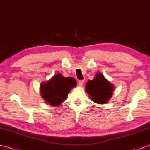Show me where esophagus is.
<instances>
[{
    "label": "esophagus",
    "instance_id": "obj_1",
    "mask_svg": "<svg viewBox=\"0 0 150 150\" xmlns=\"http://www.w3.org/2000/svg\"><path fill=\"white\" fill-rule=\"evenodd\" d=\"M83 84H84V81H83V80H81V81H78V85L79 86H82Z\"/></svg>",
    "mask_w": 150,
    "mask_h": 150
}]
</instances>
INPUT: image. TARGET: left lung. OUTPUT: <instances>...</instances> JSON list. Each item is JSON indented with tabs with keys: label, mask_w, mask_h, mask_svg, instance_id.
I'll return each mask as SVG.
<instances>
[{
	"label": "left lung",
	"mask_w": 150,
	"mask_h": 150,
	"mask_svg": "<svg viewBox=\"0 0 150 150\" xmlns=\"http://www.w3.org/2000/svg\"><path fill=\"white\" fill-rule=\"evenodd\" d=\"M85 91L94 103L104 104L112 97L115 86L105 78L101 72H97L92 80L86 82Z\"/></svg>",
	"instance_id": "obj_1"
}]
</instances>
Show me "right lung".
Returning a JSON list of instances; mask_svg holds the SVG:
<instances>
[{
  "mask_svg": "<svg viewBox=\"0 0 150 150\" xmlns=\"http://www.w3.org/2000/svg\"><path fill=\"white\" fill-rule=\"evenodd\" d=\"M77 85L74 78L64 77L60 73L54 75L40 85L41 96L51 106H59L67 99L69 93Z\"/></svg>",
  "mask_w": 150,
  "mask_h": 150,
  "instance_id": "obj_1",
  "label": "right lung"
}]
</instances>
